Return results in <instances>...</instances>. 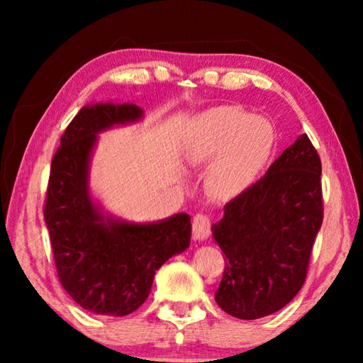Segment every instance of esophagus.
Segmentation results:
<instances>
[{
  "instance_id": "34e87169",
  "label": "esophagus",
  "mask_w": 363,
  "mask_h": 363,
  "mask_svg": "<svg viewBox=\"0 0 363 363\" xmlns=\"http://www.w3.org/2000/svg\"><path fill=\"white\" fill-rule=\"evenodd\" d=\"M192 230L196 240H205L211 233V219L203 213L195 214L192 220Z\"/></svg>"
}]
</instances>
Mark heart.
Listing matches in <instances>:
<instances>
[{
  "instance_id": "1",
  "label": "heart",
  "mask_w": 363,
  "mask_h": 363,
  "mask_svg": "<svg viewBox=\"0 0 363 363\" xmlns=\"http://www.w3.org/2000/svg\"><path fill=\"white\" fill-rule=\"evenodd\" d=\"M275 145L277 131L272 123L225 106L200 116L194 158L211 160L224 153L214 173L213 187L219 195H235L256 179Z\"/></svg>"
}]
</instances>
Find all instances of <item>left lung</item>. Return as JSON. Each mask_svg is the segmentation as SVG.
Returning a JSON list of instances; mask_svg holds the SVG:
<instances>
[{"mask_svg": "<svg viewBox=\"0 0 363 363\" xmlns=\"http://www.w3.org/2000/svg\"><path fill=\"white\" fill-rule=\"evenodd\" d=\"M322 162L307 134L224 206L213 237L225 256L216 303L232 317L274 314L304 285L323 220Z\"/></svg>", "mask_w": 363, "mask_h": 363, "instance_id": "obj_1", "label": "left lung"}]
</instances>
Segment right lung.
I'll list each match as a JSON object with an SVG mask.
<instances>
[{"label": "right lung", "mask_w": 363, "mask_h": 363, "mask_svg": "<svg viewBox=\"0 0 363 363\" xmlns=\"http://www.w3.org/2000/svg\"><path fill=\"white\" fill-rule=\"evenodd\" d=\"M134 104L83 107L60 138L49 173L45 220L57 277L83 309L128 315L144 304L157 270L190 245V218L179 213L153 224L106 219L88 194L96 134L140 118Z\"/></svg>", "instance_id": "add662e5"}]
</instances>
